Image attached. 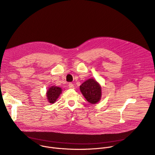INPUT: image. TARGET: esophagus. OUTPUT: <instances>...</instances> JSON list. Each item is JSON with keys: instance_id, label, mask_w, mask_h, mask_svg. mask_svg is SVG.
Here are the masks:
<instances>
[{"instance_id": "1", "label": "esophagus", "mask_w": 155, "mask_h": 155, "mask_svg": "<svg viewBox=\"0 0 155 155\" xmlns=\"http://www.w3.org/2000/svg\"><path fill=\"white\" fill-rule=\"evenodd\" d=\"M68 87L70 88H74V85H73L72 83H69Z\"/></svg>"}]
</instances>
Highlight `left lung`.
I'll return each mask as SVG.
<instances>
[{
  "label": "left lung",
  "mask_w": 155,
  "mask_h": 155,
  "mask_svg": "<svg viewBox=\"0 0 155 155\" xmlns=\"http://www.w3.org/2000/svg\"><path fill=\"white\" fill-rule=\"evenodd\" d=\"M80 91L87 101L92 104L98 102L101 97V87L92 78L86 80L80 87Z\"/></svg>",
  "instance_id": "8db88e82"
}]
</instances>
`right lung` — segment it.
I'll return each instance as SVG.
<instances>
[{
  "instance_id": "add662e5",
  "label": "right lung",
  "mask_w": 155,
  "mask_h": 155,
  "mask_svg": "<svg viewBox=\"0 0 155 155\" xmlns=\"http://www.w3.org/2000/svg\"><path fill=\"white\" fill-rule=\"evenodd\" d=\"M61 91L62 90L60 87L54 86L51 87L48 89L46 94L48 102L51 104L54 103L61 93Z\"/></svg>"
}]
</instances>
